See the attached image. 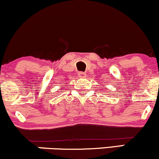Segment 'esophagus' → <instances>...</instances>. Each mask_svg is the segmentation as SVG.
<instances>
[{
    "label": "esophagus",
    "mask_w": 159,
    "mask_h": 159,
    "mask_svg": "<svg viewBox=\"0 0 159 159\" xmlns=\"http://www.w3.org/2000/svg\"><path fill=\"white\" fill-rule=\"evenodd\" d=\"M78 76L79 78H86V74L83 72H80L78 73Z\"/></svg>",
    "instance_id": "esophagus-1"
}]
</instances>
